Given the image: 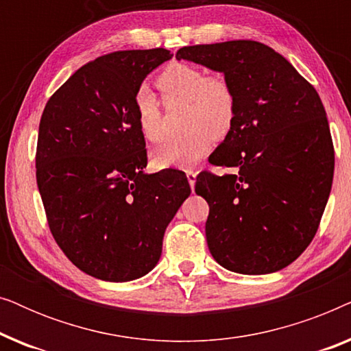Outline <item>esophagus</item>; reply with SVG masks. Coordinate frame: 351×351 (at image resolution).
<instances>
[{
  "label": "esophagus",
  "instance_id": "1",
  "mask_svg": "<svg viewBox=\"0 0 351 351\" xmlns=\"http://www.w3.org/2000/svg\"><path fill=\"white\" fill-rule=\"evenodd\" d=\"M185 174H186V179H189V184H190V186H191V190H193L195 182H196V172L191 171V169H186Z\"/></svg>",
  "mask_w": 351,
  "mask_h": 351
}]
</instances>
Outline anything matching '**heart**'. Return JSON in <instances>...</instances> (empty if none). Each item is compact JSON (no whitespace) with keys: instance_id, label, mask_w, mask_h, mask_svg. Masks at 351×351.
I'll return each mask as SVG.
<instances>
[{"instance_id":"1","label":"heart","mask_w":351,"mask_h":351,"mask_svg":"<svg viewBox=\"0 0 351 351\" xmlns=\"http://www.w3.org/2000/svg\"><path fill=\"white\" fill-rule=\"evenodd\" d=\"M166 97L174 102H189L185 128L189 132L167 138L152 153L158 169H186L198 162L214 145L215 138L227 137L234 126L238 100L232 84L220 76L185 64H172L158 78ZM136 117L142 136L158 143L166 136L160 104L148 88L136 95Z\"/></svg>"}]
</instances>
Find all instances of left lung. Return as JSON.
Instances as JSON below:
<instances>
[{
	"label": "left lung",
	"instance_id": "obj_1",
	"mask_svg": "<svg viewBox=\"0 0 351 351\" xmlns=\"http://www.w3.org/2000/svg\"><path fill=\"white\" fill-rule=\"evenodd\" d=\"M177 60L223 73L238 100L232 132L210 155L234 174H199L214 261L241 275L289 265L318 230L334 177L329 123L313 86L262 43L185 46Z\"/></svg>",
	"mask_w": 351,
	"mask_h": 351
}]
</instances>
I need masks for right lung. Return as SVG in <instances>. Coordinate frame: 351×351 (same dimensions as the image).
<instances>
[{"mask_svg": "<svg viewBox=\"0 0 351 351\" xmlns=\"http://www.w3.org/2000/svg\"><path fill=\"white\" fill-rule=\"evenodd\" d=\"M167 49L119 51L76 70L47 100L36 182L51 233L81 271L124 282L156 267L191 190L180 171L147 174L136 95Z\"/></svg>", "mask_w": 351, "mask_h": 351, "instance_id": "right-lung-1", "label": "right lung"}]
</instances>
